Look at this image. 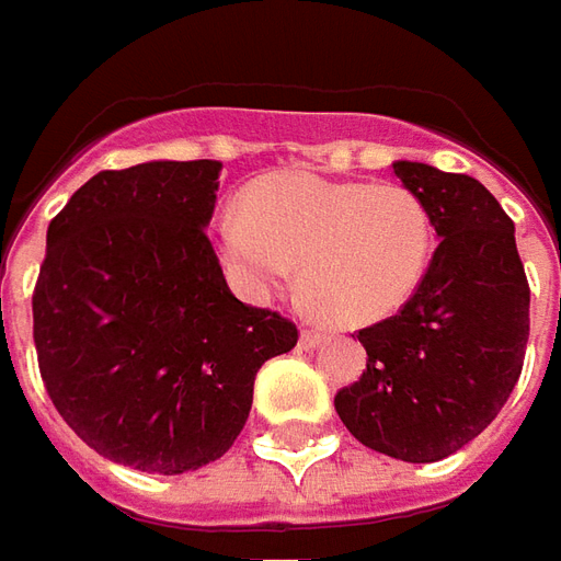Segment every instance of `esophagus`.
Segmentation results:
<instances>
[{
	"instance_id": "34e87169",
	"label": "esophagus",
	"mask_w": 561,
	"mask_h": 561,
	"mask_svg": "<svg viewBox=\"0 0 561 561\" xmlns=\"http://www.w3.org/2000/svg\"><path fill=\"white\" fill-rule=\"evenodd\" d=\"M323 341H325V337L320 335V332H313V329H305V332L299 335V347H301V351H317V347H320Z\"/></svg>"
}]
</instances>
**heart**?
Wrapping results in <instances>:
<instances>
[{"label": "heart", "instance_id": "heart-1", "mask_svg": "<svg viewBox=\"0 0 561 561\" xmlns=\"http://www.w3.org/2000/svg\"><path fill=\"white\" fill-rule=\"evenodd\" d=\"M214 248L248 299L284 289L299 262L313 313L383 323L414 299L435 253V220L414 190L313 172H274L214 220Z\"/></svg>", "mask_w": 561, "mask_h": 561}]
</instances>
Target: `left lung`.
<instances>
[{
    "mask_svg": "<svg viewBox=\"0 0 561 561\" xmlns=\"http://www.w3.org/2000/svg\"><path fill=\"white\" fill-rule=\"evenodd\" d=\"M432 210L440 244L396 317L359 332L368 363L335 396L356 440L401 462H438L490 426L528 341V284L511 217L486 186L426 162H392Z\"/></svg>",
    "mask_w": 561,
    "mask_h": 561,
    "instance_id": "obj_1",
    "label": "left lung"
}]
</instances>
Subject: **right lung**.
<instances>
[{
  "label": "right lung",
  "mask_w": 561,
  "mask_h": 561,
  "mask_svg": "<svg viewBox=\"0 0 561 561\" xmlns=\"http://www.w3.org/2000/svg\"><path fill=\"white\" fill-rule=\"evenodd\" d=\"M217 160L99 172L47 226L33 337L47 396L111 462L184 474L248 423L265 359L296 325L232 296L205 229Z\"/></svg>",
  "instance_id": "1"
}]
</instances>
